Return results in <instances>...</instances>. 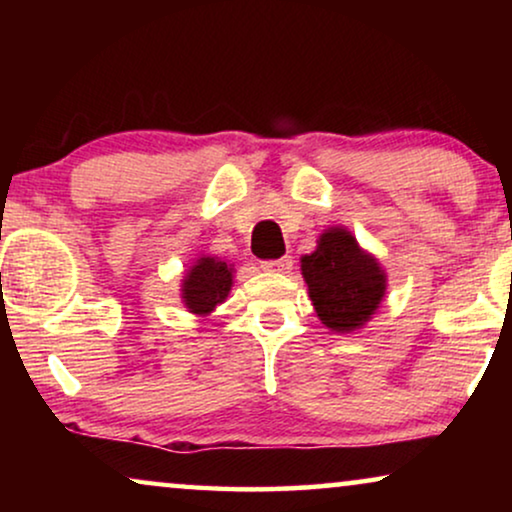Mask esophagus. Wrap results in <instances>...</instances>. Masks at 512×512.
I'll return each instance as SVG.
<instances>
[{
  "mask_svg": "<svg viewBox=\"0 0 512 512\" xmlns=\"http://www.w3.org/2000/svg\"><path fill=\"white\" fill-rule=\"evenodd\" d=\"M261 268L268 270V272H282V275H286V272H291L293 261H291V256L272 258V261H263Z\"/></svg>",
  "mask_w": 512,
  "mask_h": 512,
  "instance_id": "esophagus-1",
  "label": "esophagus"
}]
</instances>
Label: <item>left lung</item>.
<instances>
[{
    "label": "left lung",
    "instance_id": "8db88e82",
    "mask_svg": "<svg viewBox=\"0 0 512 512\" xmlns=\"http://www.w3.org/2000/svg\"><path fill=\"white\" fill-rule=\"evenodd\" d=\"M317 317L335 333H352L370 321L387 291V275L347 228H328L317 249L300 258Z\"/></svg>",
    "mask_w": 512,
    "mask_h": 512
}]
</instances>
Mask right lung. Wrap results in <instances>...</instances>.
Here are the masks:
<instances>
[{"label":"right lung","instance_id":"right-lung-1","mask_svg":"<svg viewBox=\"0 0 512 512\" xmlns=\"http://www.w3.org/2000/svg\"><path fill=\"white\" fill-rule=\"evenodd\" d=\"M233 286V265L219 261L216 256H202L191 265L181 282V300L188 312L207 317L228 298Z\"/></svg>","mask_w":512,"mask_h":512}]
</instances>
